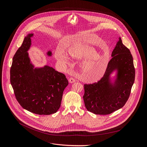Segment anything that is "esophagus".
<instances>
[{
    "instance_id": "obj_1",
    "label": "esophagus",
    "mask_w": 147,
    "mask_h": 147,
    "mask_svg": "<svg viewBox=\"0 0 147 147\" xmlns=\"http://www.w3.org/2000/svg\"><path fill=\"white\" fill-rule=\"evenodd\" d=\"M69 83H74L76 80H75V79H74V78L71 77V78H70L69 79Z\"/></svg>"
}]
</instances>
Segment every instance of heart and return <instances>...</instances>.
Instances as JSON below:
<instances>
[{
  "mask_svg": "<svg viewBox=\"0 0 147 147\" xmlns=\"http://www.w3.org/2000/svg\"><path fill=\"white\" fill-rule=\"evenodd\" d=\"M69 56L75 60L86 57L80 64L82 71L90 81H96L104 74L107 65L109 55L103 54L89 45L76 46L69 49ZM55 57L57 61L63 64H68L69 59L63 52L57 50Z\"/></svg>",
  "mask_w": 147,
  "mask_h": 147,
  "instance_id": "b5f03b06",
  "label": "heart"
}]
</instances>
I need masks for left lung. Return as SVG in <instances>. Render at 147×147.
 <instances>
[{
	"label": "left lung",
	"instance_id": "left-lung-1",
	"mask_svg": "<svg viewBox=\"0 0 147 147\" xmlns=\"http://www.w3.org/2000/svg\"><path fill=\"white\" fill-rule=\"evenodd\" d=\"M102 77L97 82L84 85L83 100L86 108L95 114L108 115L122 108L127 102L135 80V68L129 50L121 38L112 52ZM117 69L114 84L109 82V75Z\"/></svg>",
	"mask_w": 147,
	"mask_h": 147
}]
</instances>
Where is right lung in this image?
Segmentation results:
<instances>
[{
    "mask_svg": "<svg viewBox=\"0 0 147 147\" xmlns=\"http://www.w3.org/2000/svg\"><path fill=\"white\" fill-rule=\"evenodd\" d=\"M33 35L29 34L24 37L13 56L10 83L23 109L38 115H50L59 109L69 82L64 74L48 65L33 69L28 53ZM47 55L51 56V52L48 51Z\"/></svg>",
    "mask_w": 147,
    "mask_h": 147,
    "instance_id": "right-lung-1",
    "label": "right lung"
}]
</instances>
